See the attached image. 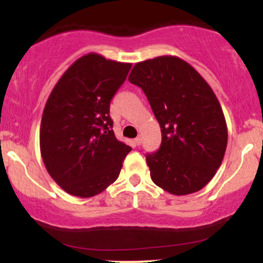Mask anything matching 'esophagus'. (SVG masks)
<instances>
[{"label":"esophagus","instance_id":"1","mask_svg":"<svg viewBox=\"0 0 263 263\" xmlns=\"http://www.w3.org/2000/svg\"><path fill=\"white\" fill-rule=\"evenodd\" d=\"M141 143H142V137H141V136H138V137L135 138V144H136V146H140Z\"/></svg>","mask_w":263,"mask_h":263}]
</instances>
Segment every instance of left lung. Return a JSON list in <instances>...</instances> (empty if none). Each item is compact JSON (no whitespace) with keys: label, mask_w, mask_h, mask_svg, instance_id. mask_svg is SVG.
I'll return each mask as SVG.
<instances>
[{"label":"left lung","mask_w":263,"mask_h":263,"mask_svg":"<svg viewBox=\"0 0 263 263\" xmlns=\"http://www.w3.org/2000/svg\"><path fill=\"white\" fill-rule=\"evenodd\" d=\"M128 80L146 93L161 126V147L146 156L153 183L173 195L203 189L215 176L228 144L225 116L213 89L189 63L174 55L136 63Z\"/></svg>","instance_id":"left-lung-1"}]
</instances>
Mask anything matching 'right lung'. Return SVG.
I'll use <instances>...</instances> for the list:
<instances>
[{
	"mask_svg": "<svg viewBox=\"0 0 263 263\" xmlns=\"http://www.w3.org/2000/svg\"><path fill=\"white\" fill-rule=\"evenodd\" d=\"M131 66L85 54L66 69L48 98L41 155L49 176L68 194L95 197L121 172L131 147L115 137L110 101Z\"/></svg>",
	"mask_w": 263,
	"mask_h": 263,
	"instance_id": "1",
	"label": "right lung"
}]
</instances>
